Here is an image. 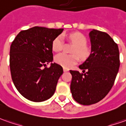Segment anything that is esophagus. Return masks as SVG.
Listing matches in <instances>:
<instances>
[{
	"mask_svg": "<svg viewBox=\"0 0 126 126\" xmlns=\"http://www.w3.org/2000/svg\"><path fill=\"white\" fill-rule=\"evenodd\" d=\"M68 69H67V68H65V67H63V71H64V72H67V71H68Z\"/></svg>",
	"mask_w": 126,
	"mask_h": 126,
	"instance_id": "1",
	"label": "esophagus"
}]
</instances>
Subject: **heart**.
<instances>
[{
    "mask_svg": "<svg viewBox=\"0 0 126 126\" xmlns=\"http://www.w3.org/2000/svg\"><path fill=\"white\" fill-rule=\"evenodd\" d=\"M70 41L76 45L72 50V55H67L65 54H59L55 56L56 63L64 67H70L73 66L79 61V56L81 59H85L89 55V51L85 47L87 40L84 35L81 33L76 32L69 36ZM52 49L54 52H60L63 47V39L61 35L58 36L52 42Z\"/></svg>",
    "mask_w": 126,
    "mask_h": 126,
    "instance_id": "obj_1",
    "label": "heart"
}]
</instances>
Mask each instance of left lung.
<instances>
[{
	"label": "left lung",
	"instance_id": "1",
	"mask_svg": "<svg viewBox=\"0 0 126 126\" xmlns=\"http://www.w3.org/2000/svg\"><path fill=\"white\" fill-rule=\"evenodd\" d=\"M91 53L79 65L83 72L70 70V90L74 99L84 106L102 100L113 86L120 66L117 44L106 32L92 30L90 34Z\"/></svg>",
	"mask_w": 126,
	"mask_h": 126
}]
</instances>
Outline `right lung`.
Here are the masks:
<instances>
[{
  "mask_svg": "<svg viewBox=\"0 0 126 126\" xmlns=\"http://www.w3.org/2000/svg\"><path fill=\"white\" fill-rule=\"evenodd\" d=\"M63 29L34 27L20 32L10 47L9 66L13 83L22 96L41 102L54 94L63 67L53 61L52 42Z\"/></svg>",
  "mask_w": 126,
  "mask_h": 126,
  "instance_id": "right-lung-1",
  "label": "right lung"
}]
</instances>
